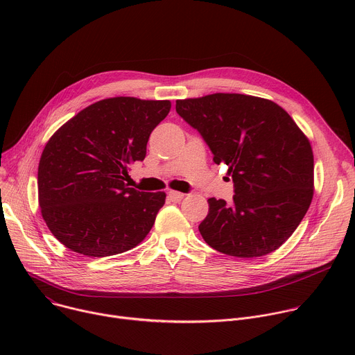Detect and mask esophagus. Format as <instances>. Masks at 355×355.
I'll return each instance as SVG.
<instances>
[{
  "instance_id": "obj_1",
  "label": "esophagus",
  "mask_w": 355,
  "mask_h": 355,
  "mask_svg": "<svg viewBox=\"0 0 355 355\" xmlns=\"http://www.w3.org/2000/svg\"><path fill=\"white\" fill-rule=\"evenodd\" d=\"M168 198L173 202H180L184 198V193L182 192H177V191H170L168 192Z\"/></svg>"
}]
</instances>
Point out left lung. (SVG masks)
I'll return each instance as SVG.
<instances>
[{
  "instance_id": "obj_1",
  "label": "left lung",
  "mask_w": 355,
  "mask_h": 355,
  "mask_svg": "<svg viewBox=\"0 0 355 355\" xmlns=\"http://www.w3.org/2000/svg\"><path fill=\"white\" fill-rule=\"evenodd\" d=\"M177 114L225 163L234 182L230 205L209 198L199 225L223 254L252 259L279 248L306 215L313 198V151L289 114L270 99L216 92L177 99Z\"/></svg>"
}]
</instances>
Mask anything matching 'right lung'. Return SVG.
Returning a JSON list of instances; mask_svg holds the SVG:
<instances>
[{
	"mask_svg": "<svg viewBox=\"0 0 355 355\" xmlns=\"http://www.w3.org/2000/svg\"><path fill=\"white\" fill-rule=\"evenodd\" d=\"M170 110L167 99H101L49 139L37 168L39 207L62 244L87 257H108L147 236L166 192H140L123 181L129 164L144 160L150 133Z\"/></svg>",
	"mask_w": 355,
	"mask_h": 355,
	"instance_id": "add662e5",
	"label": "right lung"
}]
</instances>
